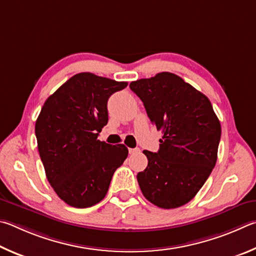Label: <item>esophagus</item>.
I'll list each match as a JSON object with an SVG mask.
<instances>
[{
	"label": "esophagus",
	"instance_id": "34e87169",
	"mask_svg": "<svg viewBox=\"0 0 256 256\" xmlns=\"http://www.w3.org/2000/svg\"><path fill=\"white\" fill-rule=\"evenodd\" d=\"M138 152H140V148H129V154H130V155L137 154Z\"/></svg>",
	"mask_w": 256,
	"mask_h": 256
}]
</instances>
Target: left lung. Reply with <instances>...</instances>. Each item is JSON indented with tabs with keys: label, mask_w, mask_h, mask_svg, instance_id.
<instances>
[{
	"label": "left lung",
	"mask_w": 256,
	"mask_h": 256,
	"mask_svg": "<svg viewBox=\"0 0 256 256\" xmlns=\"http://www.w3.org/2000/svg\"><path fill=\"white\" fill-rule=\"evenodd\" d=\"M147 116L162 132L158 153L144 150L148 165L137 174L145 198L163 209L189 202L217 162L222 127L209 98L168 72L129 84Z\"/></svg>",
	"instance_id": "obj_1"
}]
</instances>
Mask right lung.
<instances>
[{
    "mask_svg": "<svg viewBox=\"0 0 256 256\" xmlns=\"http://www.w3.org/2000/svg\"><path fill=\"white\" fill-rule=\"evenodd\" d=\"M127 82L78 73L44 103L36 137L48 182L67 204L88 208L104 198L112 176L128 156L124 144L98 140L108 124V100Z\"/></svg>",
    "mask_w": 256,
    "mask_h": 256,
    "instance_id": "1",
    "label": "right lung"
}]
</instances>
